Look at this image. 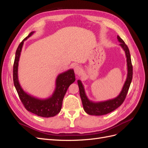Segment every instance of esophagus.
I'll use <instances>...</instances> for the list:
<instances>
[{"label": "esophagus", "instance_id": "34e87169", "mask_svg": "<svg viewBox=\"0 0 148 148\" xmlns=\"http://www.w3.org/2000/svg\"><path fill=\"white\" fill-rule=\"evenodd\" d=\"M74 71H75V73L77 74V75H78L80 73V72L82 71V68L81 66H79V65H77L75 66L74 68Z\"/></svg>", "mask_w": 148, "mask_h": 148}]
</instances>
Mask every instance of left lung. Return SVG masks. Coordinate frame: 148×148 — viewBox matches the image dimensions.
Instances as JSON below:
<instances>
[{
    "label": "left lung",
    "instance_id": "8db88e82",
    "mask_svg": "<svg viewBox=\"0 0 148 148\" xmlns=\"http://www.w3.org/2000/svg\"><path fill=\"white\" fill-rule=\"evenodd\" d=\"M117 39L119 42H120V45L123 49L127 57L128 66V75L127 80L124 84L122 91H121L120 94L117 97L114 99L98 103L92 102L88 99L86 95H85L84 88L81 81L78 80L79 95L82 99L83 109L84 111L89 115H102L109 114L116 109H117L119 106L122 105L125 98H126L133 78V65L132 64L130 53L129 49L127 46V44L125 43L123 39L119 36H117Z\"/></svg>",
    "mask_w": 148,
    "mask_h": 148
}]
</instances>
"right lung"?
<instances>
[{"instance_id":"add662e5","label":"right lung","mask_w":148,"mask_h":148,"mask_svg":"<svg viewBox=\"0 0 148 148\" xmlns=\"http://www.w3.org/2000/svg\"><path fill=\"white\" fill-rule=\"evenodd\" d=\"M33 33L31 32L28 36L20 42L16 51L13 67V83L22 104L26 110L39 117H51L60 112L64 96L70 85L75 81V75L73 70H69L58 76L56 79V89L54 93L51 97L47 99L40 100L36 99L24 92L18 80V65L24 41L30 37Z\"/></svg>"}]
</instances>
